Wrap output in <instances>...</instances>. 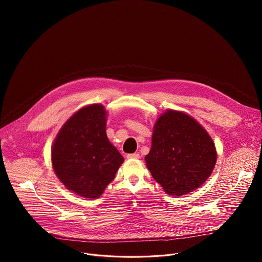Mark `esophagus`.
<instances>
[{
  "label": "esophagus",
  "instance_id": "esophagus-1",
  "mask_svg": "<svg viewBox=\"0 0 262 262\" xmlns=\"http://www.w3.org/2000/svg\"><path fill=\"white\" fill-rule=\"evenodd\" d=\"M126 157L128 159H138L140 157V155L138 153H134V154H128Z\"/></svg>",
  "mask_w": 262,
  "mask_h": 262
}]
</instances>
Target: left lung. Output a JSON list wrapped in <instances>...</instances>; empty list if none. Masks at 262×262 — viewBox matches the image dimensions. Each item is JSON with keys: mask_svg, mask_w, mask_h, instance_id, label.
Instances as JSON below:
<instances>
[{"mask_svg": "<svg viewBox=\"0 0 262 262\" xmlns=\"http://www.w3.org/2000/svg\"><path fill=\"white\" fill-rule=\"evenodd\" d=\"M144 159L164 192L181 196L208 180L216 162V148L195 119L168 109L155 122L152 147Z\"/></svg>", "mask_w": 262, "mask_h": 262, "instance_id": "left-lung-1", "label": "left lung"}]
</instances>
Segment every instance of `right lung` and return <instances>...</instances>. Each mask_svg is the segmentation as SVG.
Listing matches in <instances>:
<instances>
[{
	"label": "right lung",
	"mask_w": 262,
	"mask_h": 262,
	"mask_svg": "<svg viewBox=\"0 0 262 262\" xmlns=\"http://www.w3.org/2000/svg\"><path fill=\"white\" fill-rule=\"evenodd\" d=\"M106 121L102 104L82 107L66 121L52 145L55 174L81 198H100L124 161L108 140Z\"/></svg>",
	"instance_id": "obj_1"
}]
</instances>
